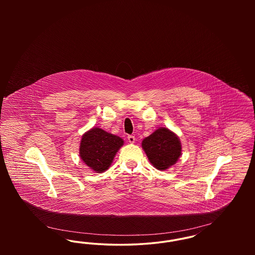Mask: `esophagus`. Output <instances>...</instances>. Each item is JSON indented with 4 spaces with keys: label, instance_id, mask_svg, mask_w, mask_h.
Here are the masks:
<instances>
[{
    "label": "esophagus",
    "instance_id": "esophagus-1",
    "mask_svg": "<svg viewBox=\"0 0 255 255\" xmlns=\"http://www.w3.org/2000/svg\"><path fill=\"white\" fill-rule=\"evenodd\" d=\"M127 138H128V141H129L130 143H133V142H134V140H135L134 135H128V136H127Z\"/></svg>",
    "mask_w": 255,
    "mask_h": 255
}]
</instances>
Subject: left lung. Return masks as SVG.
I'll return each instance as SVG.
<instances>
[{
  "instance_id": "1",
  "label": "left lung",
  "mask_w": 255,
  "mask_h": 255,
  "mask_svg": "<svg viewBox=\"0 0 255 255\" xmlns=\"http://www.w3.org/2000/svg\"><path fill=\"white\" fill-rule=\"evenodd\" d=\"M142 148L154 167L166 170L175 164L182 154V145L176 133L158 128L142 140Z\"/></svg>"
}]
</instances>
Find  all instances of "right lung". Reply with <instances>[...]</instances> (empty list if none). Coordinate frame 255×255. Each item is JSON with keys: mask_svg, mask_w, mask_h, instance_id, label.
Returning <instances> with one entry per match:
<instances>
[{"mask_svg": "<svg viewBox=\"0 0 255 255\" xmlns=\"http://www.w3.org/2000/svg\"><path fill=\"white\" fill-rule=\"evenodd\" d=\"M122 145V137L95 127L83 134L79 154L87 166L97 173H102L109 168Z\"/></svg>", "mask_w": 255, "mask_h": 255, "instance_id": "obj_1", "label": "right lung"}]
</instances>
